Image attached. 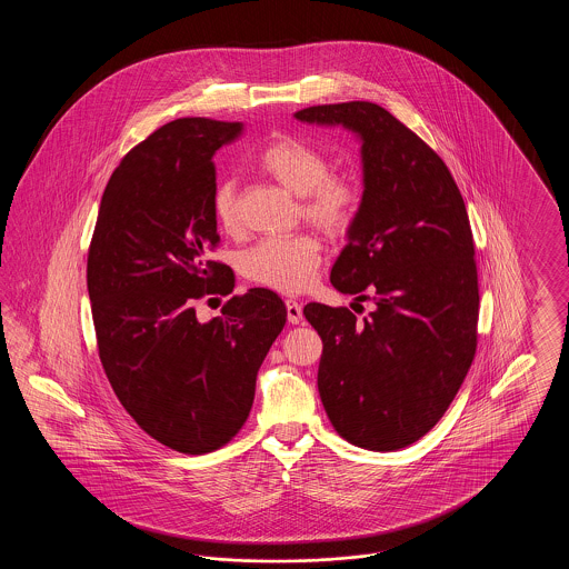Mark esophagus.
Returning a JSON list of instances; mask_svg holds the SVG:
<instances>
[{"mask_svg":"<svg viewBox=\"0 0 569 569\" xmlns=\"http://www.w3.org/2000/svg\"><path fill=\"white\" fill-rule=\"evenodd\" d=\"M286 309H288V322L290 325H300L302 322V307L295 298L286 300Z\"/></svg>","mask_w":569,"mask_h":569,"instance_id":"obj_1","label":"esophagus"}]
</instances>
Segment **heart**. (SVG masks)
I'll use <instances>...</instances> for the list:
<instances>
[{
    "label": "heart",
    "mask_w": 569,
    "mask_h": 569,
    "mask_svg": "<svg viewBox=\"0 0 569 569\" xmlns=\"http://www.w3.org/2000/svg\"><path fill=\"white\" fill-rule=\"evenodd\" d=\"M258 168L279 188L300 196L298 211L309 223L328 234L346 232L352 226L360 190L352 177L328 172L325 156L295 136H279L258 156ZM213 213L221 230H241L239 188L234 179H221L213 191ZM322 264V244L313 234L264 239L249 247L239 260L244 279L279 290H307Z\"/></svg>",
    "instance_id": "obj_1"
}]
</instances>
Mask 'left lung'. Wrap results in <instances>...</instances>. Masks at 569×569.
<instances>
[{
	"mask_svg": "<svg viewBox=\"0 0 569 569\" xmlns=\"http://www.w3.org/2000/svg\"><path fill=\"white\" fill-rule=\"evenodd\" d=\"M295 117L362 140V202L330 283L376 309L356 320L348 307L305 305L325 343L318 390L343 439L399 450L439 422L476 356L480 295L467 209L443 160L378 104H322Z\"/></svg>",
	"mask_w": 569,
	"mask_h": 569,
	"instance_id": "left-lung-1",
	"label": "left lung"
}]
</instances>
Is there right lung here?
<instances>
[{
    "mask_svg": "<svg viewBox=\"0 0 569 569\" xmlns=\"http://www.w3.org/2000/svg\"><path fill=\"white\" fill-rule=\"evenodd\" d=\"M243 123L183 117L147 136L110 177L87 256L98 352L136 425L183 455L226 446L249 416L256 376L288 311L267 288L198 322L196 302L228 297L234 274L209 260L217 149Z\"/></svg>",
    "mask_w": 569,
    "mask_h": 569,
    "instance_id": "add662e5",
    "label": "right lung"
}]
</instances>
